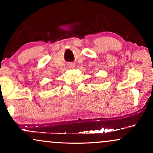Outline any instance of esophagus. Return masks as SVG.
<instances>
[{"instance_id": "34e87169", "label": "esophagus", "mask_w": 153, "mask_h": 153, "mask_svg": "<svg viewBox=\"0 0 153 153\" xmlns=\"http://www.w3.org/2000/svg\"><path fill=\"white\" fill-rule=\"evenodd\" d=\"M71 65L70 67H71V68H73L75 67V65H73V64H71V65Z\"/></svg>"}]
</instances>
